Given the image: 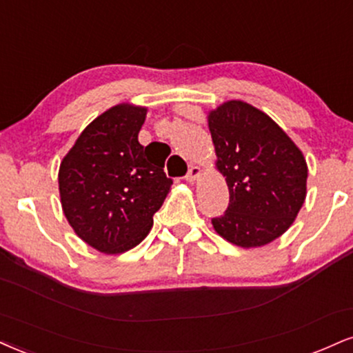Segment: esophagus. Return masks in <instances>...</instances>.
<instances>
[{
  "label": "esophagus",
  "mask_w": 353,
  "mask_h": 353,
  "mask_svg": "<svg viewBox=\"0 0 353 353\" xmlns=\"http://www.w3.org/2000/svg\"><path fill=\"white\" fill-rule=\"evenodd\" d=\"M201 168H199V165H190V169H189V172H188V176H185V181L188 182H194L195 179H197L199 176H201Z\"/></svg>",
  "instance_id": "34e87169"
}]
</instances>
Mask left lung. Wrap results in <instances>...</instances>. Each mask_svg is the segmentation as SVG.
Wrapping results in <instances>:
<instances>
[{"label":"left lung","mask_w":353,"mask_h":353,"mask_svg":"<svg viewBox=\"0 0 353 353\" xmlns=\"http://www.w3.org/2000/svg\"><path fill=\"white\" fill-rule=\"evenodd\" d=\"M209 130L230 203L212 219L222 239L256 248L281 236L305 201L307 164L294 141L261 110L241 100L209 112Z\"/></svg>","instance_id":"obj_1"}]
</instances>
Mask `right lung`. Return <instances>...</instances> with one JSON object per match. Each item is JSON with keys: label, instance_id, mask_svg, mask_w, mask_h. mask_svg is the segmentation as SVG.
<instances>
[{"label": "right lung", "instance_id": "1", "mask_svg": "<svg viewBox=\"0 0 353 353\" xmlns=\"http://www.w3.org/2000/svg\"><path fill=\"white\" fill-rule=\"evenodd\" d=\"M146 107L114 105L85 128L59 168L63 215L79 239L107 254L146 239L172 181L138 141Z\"/></svg>", "mask_w": 353, "mask_h": 353}]
</instances>
